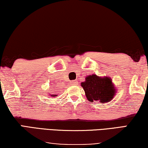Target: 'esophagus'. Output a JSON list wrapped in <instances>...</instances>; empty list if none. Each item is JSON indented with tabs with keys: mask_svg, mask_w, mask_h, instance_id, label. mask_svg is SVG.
Returning a JSON list of instances; mask_svg holds the SVG:
<instances>
[{
	"mask_svg": "<svg viewBox=\"0 0 148 148\" xmlns=\"http://www.w3.org/2000/svg\"><path fill=\"white\" fill-rule=\"evenodd\" d=\"M77 84H78V83H77V81H76V80H73V81H71V85H77Z\"/></svg>",
	"mask_w": 148,
	"mask_h": 148,
	"instance_id": "1",
	"label": "esophagus"
}]
</instances>
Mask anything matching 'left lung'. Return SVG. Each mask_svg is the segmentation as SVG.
Masks as SVG:
<instances>
[{"label": "left lung", "mask_w": 148, "mask_h": 148, "mask_svg": "<svg viewBox=\"0 0 148 148\" xmlns=\"http://www.w3.org/2000/svg\"><path fill=\"white\" fill-rule=\"evenodd\" d=\"M81 85L89 102H110L116 92L112 79L108 77H101L92 74L86 77L85 81L82 82Z\"/></svg>", "instance_id": "1"}]
</instances>
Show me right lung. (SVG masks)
I'll use <instances>...</instances> for the list:
<instances>
[{"label":"right lung","mask_w":148,"mask_h":148,"mask_svg":"<svg viewBox=\"0 0 148 148\" xmlns=\"http://www.w3.org/2000/svg\"><path fill=\"white\" fill-rule=\"evenodd\" d=\"M51 97H56L57 95H51Z\"/></svg>","instance_id":"add662e5"}]
</instances>
